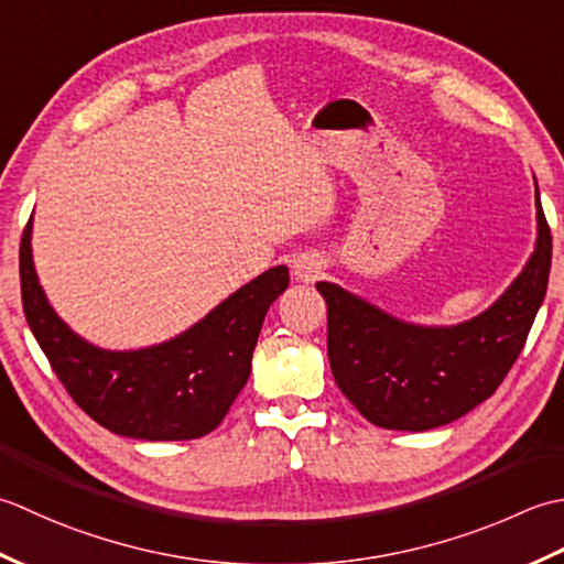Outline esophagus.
I'll return each instance as SVG.
<instances>
[{
  "label": "esophagus",
  "mask_w": 564,
  "mask_h": 564,
  "mask_svg": "<svg viewBox=\"0 0 564 564\" xmlns=\"http://www.w3.org/2000/svg\"><path fill=\"white\" fill-rule=\"evenodd\" d=\"M294 274L302 282H314L321 274V260L316 256H299L294 262Z\"/></svg>",
  "instance_id": "1"
}]
</instances>
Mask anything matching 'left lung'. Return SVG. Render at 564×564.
Segmentation results:
<instances>
[{
	"mask_svg": "<svg viewBox=\"0 0 564 564\" xmlns=\"http://www.w3.org/2000/svg\"><path fill=\"white\" fill-rule=\"evenodd\" d=\"M538 246L485 314L453 328L409 326L340 286L318 282L328 306V360L350 404L379 429L445 426L497 392L525 346L547 290L553 236L535 187Z\"/></svg>",
	"mask_w": 564,
	"mask_h": 564,
	"instance_id": "1",
	"label": "left lung"
}]
</instances>
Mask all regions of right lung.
<instances>
[{"label":"right lung","mask_w":564,"mask_h":564,"mask_svg":"<svg viewBox=\"0 0 564 564\" xmlns=\"http://www.w3.org/2000/svg\"><path fill=\"white\" fill-rule=\"evenodd\" d=\"M21 304L53 372L87 416L141 441H192L212 433L250 377L252 350L290 272H262L197 326L163 346L109 352L89 346L45 302L31 260V218L19 248Z\"/></svg>","instance_id":"obj_1"}]
</instances>
